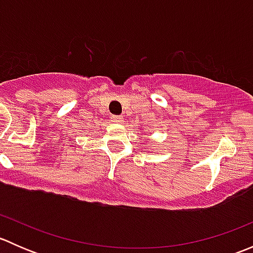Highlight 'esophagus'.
I'll return each instance as SVG.
<instances>
[{
	"instance_id": "esophagus-1",
	"label": "esophagus",
	"mask_w": 253,
	"mask_h": 253,
	"mask_svg": "<svg viewBox=\"0 0 253 253\" xmlns=\"http://www.w3.org/2000/svg\"><path fill=\"white\" fill-rule=\"evenodd\" d=\"M122 120H124V116H119V115H112L111 116V121L115 124H120V122H122Z\"/></svg>"
}]
</instances>
